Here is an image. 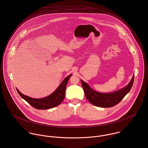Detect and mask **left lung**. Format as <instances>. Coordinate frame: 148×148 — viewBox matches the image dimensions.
Listing matches in <instances>:
<instances>
[{"label":"left lung","mask_w":148,"mask_h":148,"mask_svg":"<svg viewBox=\"0 0 148 148\" xmlns=\"http://www.w3.org/2000/svg\"><path fill=\"white\" fill-rule=\"evenodd\" d=\"M133 75L130 83L124 88L112 93H100L93 90L88 84L81 80L86 99L93 105L101 108H109L119 103L129 93L134 82Z\"/></svg>","instance_id":"left-lung-1"}]
</instances>
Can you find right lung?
Returning a JSON list of instances; mask_svg holds the SVG:
<instances>
[{
  "label": "right lung",
  "mask_w": 148,
  "mask_h": 148,
  "mask_svg": "<svg viewBox=\"0 0 148 148\" xmlns=\"http://www.w3.org/2000/svg\"><path fill=\"white\" fill-rule=\"evenodd\" d=\"M72 74L66 77L59 87L50 95L42 99H34L22 94L16 88V90L24 100L32 107L38 109H47L59 106L62 103L65 97V91L67 83Z\"/></svg>",
  "instance_id": "right-lung-1"
}]
</instances>
